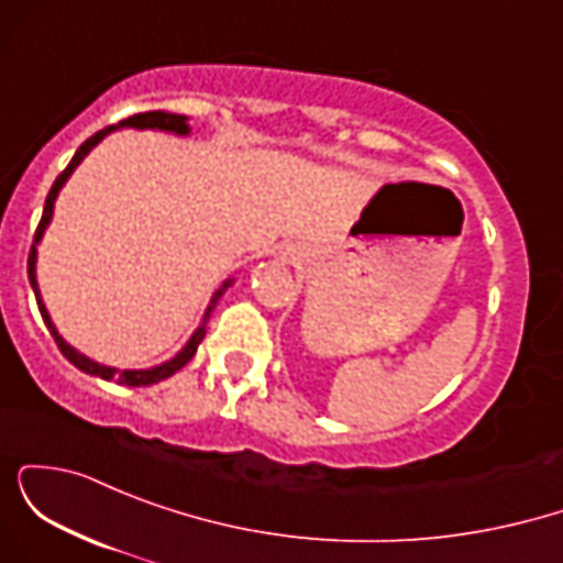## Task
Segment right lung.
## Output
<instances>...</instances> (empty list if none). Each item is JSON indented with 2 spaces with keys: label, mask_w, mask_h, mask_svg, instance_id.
<instances>
[{
  "label": "right lung",
  "mask_w": 563,
  "mask_h": 563,
  "mask_svg": "<svg viewBox=\"0 0 563 563\" xmlns=\"http://www.w3.org/2000/svg\"><path fill=\"white\" fill-rule=\"evenodd\" d=\"M121 126H134V129H164V132H177V134H187V119H185V115H177V113H164V111L134 113V115H129V119L121 121ZM113 129H119V126H106V129H100V132L92 134V137H89L87 142H84V145L79 147V151H76V156L70 158V164L66 166V169L60 172V177L55 179V185L49 187V192H47V200H44V214H42V219H38V228H36V232H34V245H31V251H29V280H31V288H34V294H36L38 312H42V318H44V322H47V328H49V333H53V339H55L57 349H60V352H63V357H66L70 365H76V367H79V371L89 373V376L106 378V380H115V384H124V386H151V384H158V380H164V378L174 376V373H177L179 367H185L187 363H190V360H192V354H196L198 344H200V341H203V335H206V320H209L211 309H214V303L219 301V296H222V294H224V288L230 286V280L224 283V286L217 290V294H214V299H211V307L206 309V320H203V325H200L198 331L192 333V339L187 341V346L183 349V352L177 354V357L169 360V363L158 365V367H151V371H121V373L115 371V367L97 365V363H92V360H89V357H84V354L76 352L74 346H68L66 341H63L60 335H57L55 325H53V320H49V314H47V309H44L42 299H38V288H36V243H38V238H42L44 228H47L49 217H53V206H55V198H57V192H60L63 183H66V179L70 177V172H74L76 166L81 164V158L87 156V153L92 151V147L97 145V142H100L102 137H106L108 132H113Z\"/></svg>",
  "instance_id": "obj_1"
}]
</instances>
